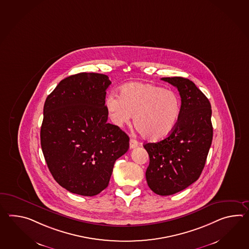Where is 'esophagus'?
Returning <instances> with one entry per match:
<instances>
[{
    "instance_id": "esophagus-1",
    "label": "esophagus",
    "mask_w": 249,
    "mask_h": 249,
    "mask_svg": "<svg viewBox=\"0 0 249 249\" xmlns=\"http://www.w3.org/2000/svg\"><path fill=\"white\" fill-rule=\"evenodd\" d=\"M137 146H138V141L135 140V139H130V140H129V147H130V149H134V148H136Z\"/></svg>"
}]
</instances>
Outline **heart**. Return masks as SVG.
I'll list each match as a JSON object with an SVG mask.
<instances>
[{"mask_svg":"<svg viewBox=\"0 0 249 249\" xmlns=\"http://www.w3.org/2000/svg\"><path fill=\"white\" fill-rule=\"evenodd\" d=\"M105 107L117 127L128 125L134 115L135 127L144 139L151 142L168 138L177 126L181 112V104L177 94L142 82L122 86L119 96H107Z\"/></svg>","mask_w":249,"mask_h":249,"instance_id":"heart-1","label":"heart"}]
</instances>
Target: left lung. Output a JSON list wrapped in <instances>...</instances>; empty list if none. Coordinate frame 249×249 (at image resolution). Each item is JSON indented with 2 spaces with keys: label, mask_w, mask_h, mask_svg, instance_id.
<instances>
[{
  "label": "left lung",
  "mask_w": 249,
  "mask_h": 249,
  "mask_svg": "<svg viewBox=\"0 0 249 249\" xmlns=\"http://www.w3.org/2000/svg\"><path fill=\"white\" fill-rule=\"evenodd\" d=\"M177 88L181 112L177 126L165 139L144 144L149 155L146 181L155 194L170 196L196 181L205 167L213 140L209 100L188 78L162 77Z\"/></svg>",
  "instance_id": "8db88e82"
}]
</instances>
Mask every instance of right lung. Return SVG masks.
I'll return each mask as SVG.
<instances>
[{
  "mask_svg": "<svg viewBox=\"0 0 249 249\" xmlns=\"http://www.w3.org/2000/svg\"><path fill=\"white\" fill-rule=\"evenodd\" d=\"M108 76L78 73L61 80L45 100L40 139L52 175L71 193L93 196L107 188L129 138L107 122Z\"/></svg>",
  "mask_w": 249,
  "mask_h": 249,
  "instance_id": "obj_1",
  "label": "right lung"
}]
</instances>
